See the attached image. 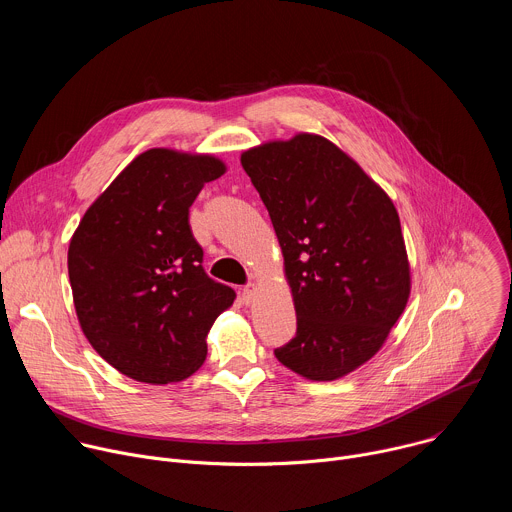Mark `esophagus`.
<instances>
[{"label": "esophagus", "mask_w": 512, "mask_h": 512, "mask_svg": "<svg viewBox=\"0 0 512 512\" xmlns=\"http://www.w3.org/2000/svg\"><path fill=\"white\" fill-rule=\"evenodd\" d=\"M255 294H257V287H255L253 283L245 285V287H243V291H241V300H243V304H251V302L255 300Z\"/></svg>", "instance_id": "obj_1"}]
</instances>
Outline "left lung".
<instances>
[{"label":"left lung","instance_id":"8db88e82","mask_svg":"<svg viewBox=\"0 0 512 512\" xmlns=\"http://www.w3.org/2000/svg\"><path fill=\"white\" fill-rule=\"evenodd\" d=\"M281 245L298 330L281 364L334 381L373 358L405 310L411 277L399 214L332 141L298 133L241 156Z\"/></svg>","mask_w":512,"mask_h":512}]
</instances>
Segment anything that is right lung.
Here are the masks:
<instances>
[{"label": "right lung", "instance_id": "right-lung-1", "mask_svg": "<svg viewBox=\"0 0 512 512\" xmlns=\"http://www.w3.org/2000/svg\"><path fill=\"white\" fill-rule=\"evenodd\" d=\"M214 156L154 148L139 154L89 206L68 247L81 328L119 373L178 383L206 358V336L235 289L206 275L188 214Z\"/></svg>", "mask_w": 512, "mask_h": 512}]
</instances>
